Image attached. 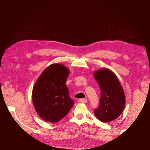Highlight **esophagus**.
<instances>
[{
  "label": "esophagus",
  "instance_id": "1",
  "mask_svg": "<svg viewBox=\"0 0 150 150\" xmlns=\"http://www.w3.org/2000/svg\"><path fill=\"white\" fill-rule=\"evenodd\" d=\"M78 101L80 102V103H85L87 102V99H79V100H78Z\"/></svg>",
  "mask_w": 150,
  "mask_h": 150
}]
</instances>
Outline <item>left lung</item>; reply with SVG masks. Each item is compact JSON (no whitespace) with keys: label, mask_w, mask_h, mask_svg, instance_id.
<instances>
[{"label":"left lung","mask_w":150,"mask_h":150,"mask_svg":"<svg viewBox=\"0 0 150 150\" xmlns=\"http://www.w3.org/2000/svg\"><path fill=\"white\" fill-rule=\"evenodd\" d=\"M93 75L101 89L99 106L94 110V115L104 122L115 120L125 108L124 90L115 74L110 69H99Z\"/></svg>","instance_id":"8db88e82"}]
</instances>
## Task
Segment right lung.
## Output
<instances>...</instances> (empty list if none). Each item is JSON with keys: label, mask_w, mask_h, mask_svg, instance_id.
<instances>
[{"label": "right lung", "mask_w": 150, "mask_h": 150, "mask_svg": "<svg viewBox=\"0 0 150 150\" xmlns=\"http://www.w3.org/2000/svg\"><path fill=\"white\" fill-rule=\"evenodd\" d=\"M69 71L62 64H52L46 68L34 86L32 99L39 116L56 122L66 116L74 104L66 85Z\"/></svg>", "instance_id": "right-lung-1"}]
</instances>
